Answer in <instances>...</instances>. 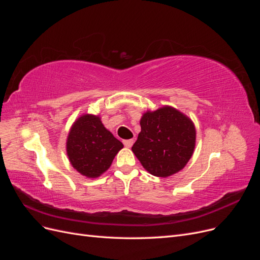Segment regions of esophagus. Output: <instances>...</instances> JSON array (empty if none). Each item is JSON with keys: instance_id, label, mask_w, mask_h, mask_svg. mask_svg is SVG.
Returning a JSON list of instances; mask_svg holds the SVG:
<instances>
[{"instance_id": "34e87169", "label": "esophagus", "mask_w": 260, "mask_h": 260, "mask_svg": "<svg viewBox=\"0 0 260 260\" xmlns=\"http://www.w3.org/2000/svg\"><path fill=\"white\" fill-rule=\"evenodd\" d=\"M133 143H135V141H133L132 139L130 140H123V144L125 147H131L133 145Z\"/></svg>"}]
</instances>
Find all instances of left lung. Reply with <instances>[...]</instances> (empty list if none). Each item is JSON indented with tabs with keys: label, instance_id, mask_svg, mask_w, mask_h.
Returning a JSON list of instances; mask_svg holds the SVG:
<instances>
[{
	"label": "left lung",
	"instance_id": "left-lung-1",
	"mask_svg": "<svg viewBox=\"0 0 260 260\" xmlns=\"http://www.w3.org/2000/svg\"><path fill=\"white\" fill-rule=\"evenodd\" d=\"M141 132L132 152L149 174L167 178L182 170L191 159L196 130L191 118L165 105L146 111L140 120Z\"/></svg>",
	"mask_w": 260,
	"mask_h": 260
}]
</instances>
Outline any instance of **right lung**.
Instances as JSON below:
<instances>
[{
    "instance_id": "obj_1",
    "label": "right lung",
    "mask_w": 260,
    "mask_h": 260,
    "mask_svg": "<svg viewBox=\"0 0 260 260\" xmlns=\"http://www.w3.org/2000/svg\"><path fill=\"white\" fill-rule=\"evenodd\" d=\"M123 144L102 123L100 115L83 114L69 130L66 152L72 166L86 178H98L111 167Z\"/></svg>"
}]
</instances>
